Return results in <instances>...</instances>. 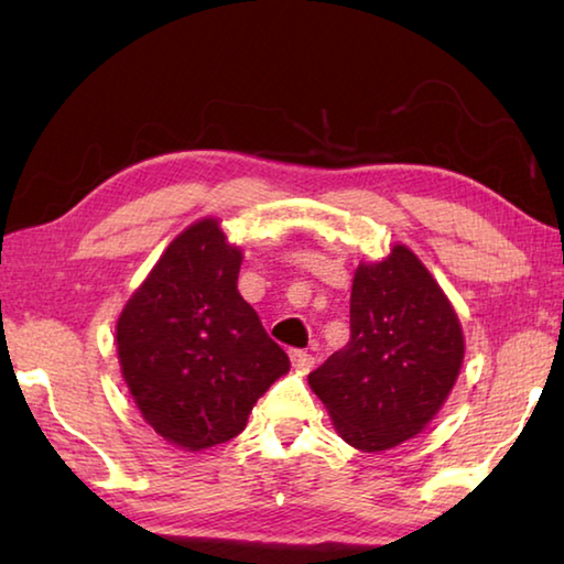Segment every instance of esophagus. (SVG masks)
<instances>
[{
  "label": "esophagus",
  "instance_id": "34e87169",
  "mask_svg": "<svg viewBox=\"0 0 564 564\" xmlns=\"http://www.w3.org/2000/svg\"><path fill=\"white\" fill-rule=\"evenodd\" d=\"M291 362H293V368H299V370H308V368H313V356L308 350H291Z\"/></svg>",
  "mask_w": 564,
  "mask_h": 564
}]
</instances>
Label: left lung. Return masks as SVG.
Listing matches in <instances>:
<instances>
[{
    "mask_svg": "<svg viewBox=\"0 0 564 564\" xmlns=\"http://www.w3.org/2000/svg\"><path fill=\"white\" fill-rule=\"evenodd\" d=\"M463 328L417 256L393 246L360 263L350 291V340L308 376L336 431L366 453L390 451L431 423L460 373Z\"/></svg>",
    "mask_w": 564,
    "mask_h": 564,
    "instance_id": "8db88e82",
    "label": "left lung"
}]
</instances>
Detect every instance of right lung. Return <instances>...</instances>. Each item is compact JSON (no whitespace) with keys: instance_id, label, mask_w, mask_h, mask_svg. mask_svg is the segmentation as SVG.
I'll list each match as a JSON object with an SVG mask.
<instances>
[{"instance_id":"right-lung-1","label":"right lung","mask_w":564,"mask_h":564,"mask_svg":"<svg viewBox=\"0 0 564 564\" xmlns=\"http://www.w3.org/2000/svg\"><path fill=\"white\" fill-rule=\"evenodd\" d=\"M241 251L216 218L176 236L123 305L117 348L147 423L184 451L236 437L291 360L238 293Z\"/></svg>"}]
</instances>
